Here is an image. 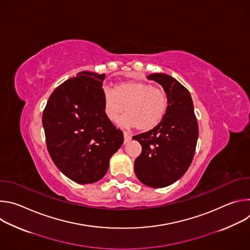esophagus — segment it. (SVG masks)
Masks as SVG:
<instances>
[{"instance_id": "34e87169", "label": "esophagus", "mask_w": 250, "mask_h": 250, "mask_svg": "<svg viewBox=\"0 0 250 250\" xmlns=\"http://www.w3.org/2000/svg\"><path fill=\"white\" fill-rule=\"evenodd\" d=\"M124 137H125V142H127L131 139V135L129 133H127L126 131H124Z\"/></svg>"}]
</instances>
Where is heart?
Here are the masks:
<instances>
[{"label": "heart", "mask_w": 250, "mask_h": 250, "mask_svg": "<svg viewBox=\"0 0 250 250\" xmlns=\"http://www.w3.org/2000/svg\"><path fill=\"white\" fill-rule=\"evenodd\" d=\"M104 112L111 122H118L125 113L121 124L126 127H136L140 131H149L162 121L167 110L166 94L151 84L141 81H123L114 90L103 89Z\"/></svg>", "instance_id": "heart-1"}]
</instances>
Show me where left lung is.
<instances>
[{
  "instance_id": "obj_1",
  "label": "left lung",
  "mask_w": 250,
  "mask_h": 250,
  "mask_svg": "<svg viewBox=\"0 0 250 250\" xmlns=\"http://www.w3.org/2000/svg\"><path fill=\"white\" fill-rule=\"evenodd\" d=\"M147 79L163 87L168 105L156 127L132 137L142 147L134 173L145 185L163 188L179 180L191 165L199 127L192 97L181 83L164 73L150 74Z\"/></svg>"
}]
</instances>
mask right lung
Instances as JSON below:
<instances>
[{
	"label": "right lung",
	"instance_id": "1",
	"mask_svg": "<svg viewBox=\"0 0 250 250\" xmlns=\"http://www.w3.org/2000/svg\"><path fill=\"white\" fill-rule=\"evenodd\" d=\"M104 74L82 71L59 85L42 114L46 146L57 168L78 184L101 180L124 133L104 112Z\"/></svg>",
	"mask_w": 250,
	"mask_h": 250
}]
</instances>
